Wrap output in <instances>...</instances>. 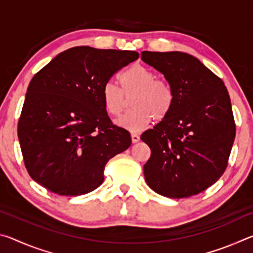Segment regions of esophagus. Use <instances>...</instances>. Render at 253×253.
I'll return each instance as SVG.
<instances>
[{"instance_id": "34e87169", "label": "esophagus", "mask_w": 253, "mask_h": 253, "mask_svg": "<svg viewBox=\"0 0 253 253\" xmlns=\"http://www.w3.org/2000/svg\"><path fill=\"white\" fill-rule=\"evenodd\" d=\"M131 142L132 143L139 142V135L138 134H135V132H131Z\"/></svg>"}]
</instances>
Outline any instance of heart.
<instances>
[{
    "label": "heart",
    "instance_id": "obj_1",
    "mask_svg": "<svg viewBox=\"0 0 253 253\" xmlns=\"http://www.w3.org/2000/svg\"><path fill=\"white\" fill-rule=\"evenodd\" d=\"M121 87L107 81L102 87V104L107 113L117 117L130 100L132 109L117 121V125L130 131H139L151 124L152 119L163 121L172 110L175 93L173 88L164 80L142 65H135L123 71L119 76Z\"/></svg>",
    "mask_w": 253,
    "mask_h": 253
}]
</instances>
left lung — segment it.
Wrapping results in <instances>:
<instances>
[{"label": "left lung", "instance_id": "left-lung-1", "mask_svg": "<svg viewBox=\"0 0 253 253\" xmlns=\"http://www.w3.org/2000/svg\"><path fill=\"white\" fill-rule=\"evenodd\" d=\"M142 60L164 75L175 93L168 116L140 136L152 152L145 179L166 198H190L213 185L228 166L235 137L229 92L188 53L143 51Z\"/></svg>", "mask_w": 253, "mask_h": 253}]
</instances>
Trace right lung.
Wrapping results in <instances>:
<instances>
[{"instance_id": "obj_1", "label": "right lung", "mask_w": 253, "mask_h": 253, "mask_svg": "<svg viewBox=\"0 0 253 253\" xmlns=\"http://www.w3.org/2000/svg\"><path fill=\"white\" fill-rule=\"evenodd\" d=\"M136 51L75 46L34 75L18 136L33 181L58 195L89 193L104 182L111 157L130 146L129 131L113 125L101 91Z\"/></svg>"}]
</instances>
